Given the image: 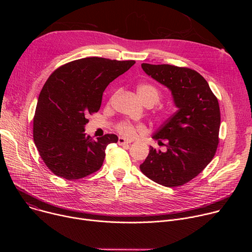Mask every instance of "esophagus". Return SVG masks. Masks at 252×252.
<instances>
[{
	"label": "esophagus",
	"instance_id": "1",
	"mask_svg": "<svg viewBox=\"0 0 252 252\" xmlns=\"http://www.w3.org/2000/svg\"><path fill=\"white\" fill-rule=\"evenodd\" d=\"M131 141H129V140H126V138H124V137H122V136H120L119 137V140H118V143L120 146H125V145H128V143H130Z\"/></svg>",
	"mask_w": 252,
	"mask_h": 252
}]
</instances>
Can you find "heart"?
<instances>
[{
  "label": "heart",
  "instance_id": "heart-1",
  "mask_svg": "<svg viewBox=\"0 0 252 252\" xmlns=\"http://www.w3.org/2000/svg\"><path fill=\"white\" fill-rule=\"evenodd\" d=\"M137 94L141 100L145 102L147 105H155L157 104L160 99V92L158 89L151 84H140L137 86ZM120 93V91H117L111 97V101L117 96V94ZM169 114L168 110H161L159 111V116L161 118H166ZM117 130L120 134L126 138H133L138 132L145 131V126L141 125H134L127 121H122L116 126Z\"/></svg>",
  "mask_w": 252,
  "mask_h": 252
}]
</instances>
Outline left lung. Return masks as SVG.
Masks as SVG:
<instances>
[{
	"instance_id": "1",
	"label": "left lung",
	"mask_w": 252,
	"mask_h": 252,
	"mask_svg": "<svg viewBox=\"0 0 252 252\" xmlns=\"http://www.w3.org/2000/svg\"><path fill=\"white\" fill-rule=\"evenodd\" d=\"M153 79L171 91L177 111L154 134L166 151L151 147L139 167L163 187L183 186L212 160L220 142V111L218 97L196 70L171 64L141 63Z\"/></svg>"
}]
</instances>
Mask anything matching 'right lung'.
I'll list each match as a JSON object with an SVG mask.
<instances>
[{
	"mask_svg": "<svg viewBox=\"0 0 252 252\" xmlns=\"http://www.w3.org/2000/svg\"><path fill=\"white\" fill-rule=\"evenodd\" d=\"M135 63L91 57L58 67L44 85L35 107L32 135L47 167L68 181L81 179L103 162L113 133L94 140L85 133L88 115L97 113L104 90Z\"/></svg>",
	"mask_w": 252,
	"mask_h": 252,
	"instance_id": "obj_1",
	"label": "right lung"
}]
</instances>
